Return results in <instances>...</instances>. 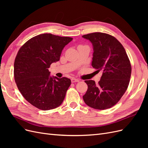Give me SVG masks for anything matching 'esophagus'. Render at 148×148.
<instances>
[{
    "instance_id": "1",
    "label": "esophagus",
    "mask_w": 148,
    "mask_h": 148,
    "mask_svg": "<svg viewBox=\"0 0 148 148\" xmlns=\"http://www.w3.org/2000/svg\"><path fill=\"white\" fill-rule=\"evenodd\" d=\"M79 80L78 79H76V78H71V83H75V82H79Z\"/></svg>"
}]
</instances>
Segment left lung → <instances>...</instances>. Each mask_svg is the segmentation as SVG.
<instances>
[{
	"instance_id": "left-lung-1",
	"label": "left lung",
	"mask_w": 148,
	"mask_h": 148,
	"mask_svg": "<svg viewBox=\"0 0 148 148\" xmlns=\"http://www.w3.org/2000/svg\"><path fill=\"white\" fill-rule=\"evenodd\" d=\"M93 46L92 66L102 75L98 84L86 80L88 90L83 96L86 104L93 109L105 110L120 101L128 88L132 66L123 46L115 37L103 33L83 35Z\"/></svg>"
}]
</instances>
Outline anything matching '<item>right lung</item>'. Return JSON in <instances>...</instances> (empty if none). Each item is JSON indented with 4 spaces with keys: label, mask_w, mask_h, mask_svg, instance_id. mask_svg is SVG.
I'll return each instance as SVG.
<instances>
[{
    "label": "right lung",
    "mask_w": 148,
    "mask_h": 148,
    "mask_svg": "<svg viewBox=\"0 0 148 148\" xmlns=\"http://www.w3.org/2000/svg\"><path fill=\"white\" fill-rule=\"evenodd\" d=\"M49 33L31 38L19 49L14 62L18 89L31 105L42 110L55 109L63 102L71 80L50 77L48 69L60 60L64 47L72 41Z\"/></svg>",
    "instance_id": "obj_1"
}]
</instances>
